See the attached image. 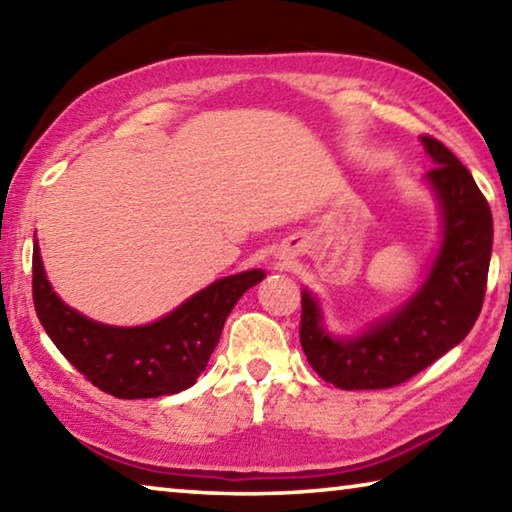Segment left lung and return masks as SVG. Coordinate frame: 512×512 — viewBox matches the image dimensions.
Returning <instances> with one entry per match:
<instances>
[{
	"label": "left lung",
	"mask_w": 512,
	"mask_h": 512,
	"mask_svg": "<svg viewBox=\"0 0 512 512\" xmlns=\"http://www.w3.org/2000/svg\"><path fill=\"white\" fill-rule=\"evenodd\" d=\"M436 167L427 183L443 210V246L418 293L357 339H332L311 293L302 291L300 343L309 366L343 391L393 388L461 343L481 314L492 253L490 205L465 164L422 135Z\"/></svg>",
	"instance_id": "8db88e82"
}]
</instances>
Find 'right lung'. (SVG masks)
Here are the masks:
<instances>
[{
    "label": "right lung",
    "mask_w": 512,
    "mask_h": 512,
    "mask_svg": "<svg viewBox=\"0 0 512 512\" xmlns=\"http://www.w3.org/2000/svg\"><path fill=\"white\" fill-rule=\"evenodd\" d=\"M262 277L264 271L223 277L151 325L110 327L81 316L51 291L38 244L33 246V305L42 327L85 379L119 400L173 395L192 386L232 307Z\"/></svg>",
    "instance_id": "obj_1"
}]
</instances>
